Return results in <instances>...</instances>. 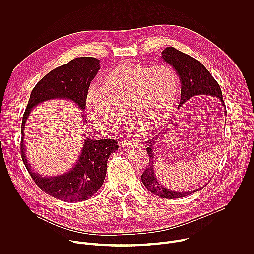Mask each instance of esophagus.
Segmentation results:
<instances>
[{
  "mask_svg": "<svg viewBox=\"0 0 254 254\" xmlns=\"http://www.w3.org/2000/svg\"><path fill=\"white\" fill-rule=\"evenodd\" d=\"M124 146L127 148V147H136V146H139V142H136V141H124Z\"/></svg>",
  "mask_w": 254,
  "mask_h": 254,
  "instance_id": "esophagus-1",
  "label": "esophagus"
}]
</instances>
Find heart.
<instances>
[{
    "instance_id": "heart-1",
    "label": "heart",
    "mask_w": 254,
    "mask_h": 254,
    "mask_svg": "<svg viewBox=\"0 0 254 254\" xmlns=\"http://www.w3.org/2000/svg\"><path fill=\"white\" fill-rule=\"evenodd\" d=\"M178 95L179 79L170 66L125 62L107 72L101 88L88 90L85 108L92 124L106 132L118 129L125 108L138 127L156 131L169 122Z\"/></svg>"
}]
</instances>
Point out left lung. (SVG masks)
Returning <instances> with one entry per match:
<instances>
[{
	"label": "left lung",
	"mask_w": 254,
	"mask_h": 254,
	"mask_svg": "<svg viewBox=\"0 0 254 254\" xmlns=\"http://www.w3.org/2000/svg\"><path fill=\"white\" fill-rule=\"evenodd\" d=\"M162 58L176 70L177 74L180 77L181 85H182V88H181L180 105H182L193 96L206 95L218 99L226 115V108L220 86L200 61L191 57L190 55L179 51L174 47H167L166 49H164L162 51ZM156 138L157 136L147 141V152L150 158V164L146 171L140 176L141 182L144 187L148 189V191H150L153 195L159 196L160 198L177 199L189 196L203 189L204 186L192 191L176 192L174 190L168 189L167 187H164L159 182V180L157 179L155 174L156 161L154 146L156 143Z\"/></svg>",
	"instance_id": "left-lung-1"
}]
</instances>
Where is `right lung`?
I'll return each mask as SVG.
<instances>
[{
    "instance_id": "add662e5",
    "label": "right lung",
    "mask_w": 254,
    "mask_h": 254,
    "mask_svg": "<svg viewBox=\"0 0 254 254\" xmlns=\"http://www.w3.org/2000/svg\"><path fill=\"white\" fill-rule=\"evenodd\" d=\"M100 69L99 60L93 57H78L59 66L46 74L33 88L21 127V156L34 182L46 194L66 202H79L91 198L102 186L108 157L119 149L112 138L93 139L84 136L82 150L74 165L67 172L45 176L35 172L26 156L24 143L25 126L34 108L52 99L69 100L84 112L85 99L90 82ZM84 127L87 120L82 114Z\"/></svg>"
}]
</instances>
